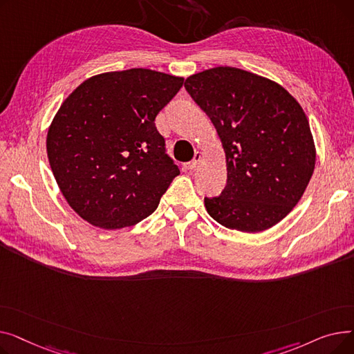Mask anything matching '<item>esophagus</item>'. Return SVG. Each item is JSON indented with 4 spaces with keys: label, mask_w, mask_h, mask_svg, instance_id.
Returning a JSON list of instances; mask_svg holds the SVG:
<instances>
[{
    "label": "esophagus",
    "mask_w": 354,
    "mask_h": 354,
    "mask_svg": "<svg viewBox=\"0 0 354 354\" xmlns=\"http://www.w3.org/2000/svg\"><path fill=\"white\" fill-rule=\"evenodd\" d=\"M202 153L201 152H196L195 153V156H194V159L191 160V162H188V163H185V169L187 171H192V169H195V167L198 166V163L202 160Z\"/></svg>",
    "instance_id": "1"
}]
</instances>
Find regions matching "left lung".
Segmentation results:
<instances>
[{"instance_id":"obj_1","label":"left lung","mask_w":354,"mask_h":354,"mask_svg":"<svg viewBox=\"0 0 354 354\" xmlns=\"http://www.w3.org/2000/svg\"><path fill=\"white\" fill-rule=\"evenodd\" d=\"M185 88L212 120L227 155V185L205 196L208 214L230 230L271 228L297 205L314 171L301 106L280 84L235 67L194 74Z\"/></svg>"}]
</instances>
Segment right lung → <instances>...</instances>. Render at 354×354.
<instances>
[{"label": "right lung", "instance_id": "obj_1", "mask_svg": "<svg viewBox=\"0 0 354 354\" xmlns=\"http://www.w3.org/2000/svg\"><path fill=\"white\" fill-rule=\"evenodd\" d=\"M183 84L147 68L103 73L64 100L47 135L53 175L90 224L118 230L151 215L179 175L155 119Z\"/></svg>", "mask_w": 354, "mask_h": 354}]
</instances>
